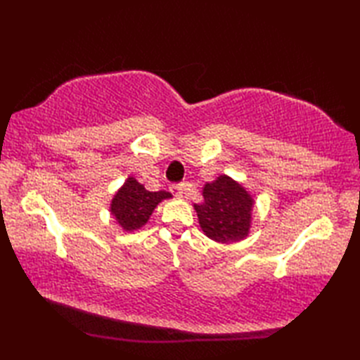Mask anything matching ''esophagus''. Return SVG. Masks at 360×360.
I'll return each instance as SVG.
<instances>
[{
	"instance_id": "1",
	"label": "esophagus",
	"mask_w": 360,
	"mask_h": 360,
	"mask_svg": "<svg viewBox=\"0 0 360 360\" xmlns=\"http://www.w3.org/2000/svg\"><path fill=\"white\" fill-rule=\"evenodd\" d=\"M170 192L174 196H182V193H184V184H172L170 186Z\"/></svg>"
}]
</instances>
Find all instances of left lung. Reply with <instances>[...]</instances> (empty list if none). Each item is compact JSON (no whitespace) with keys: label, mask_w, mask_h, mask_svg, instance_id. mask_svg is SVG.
I'll return each mask as SVG.
<instances>
[{"label":"left lung","mask_w":360,"mask_h":360,"mask_svg":"<svg viewBox=\"0 0 360 360\" xmlns=\"http://www.w3.org/2000/svg\"><path fill=\"white\" fill-rule=\"evenodd\" d=\"M204 201L195 204L201 229L218 243H235L248 236L250 227L252 198L238 182L223 174L207 182Z\"/></svg>","instance_id":"1"}]
</instances>
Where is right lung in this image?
<instances>
[{"instance_id":"add662e5","label":"right lung","mask_w":360,"mask_h":360,"mask_svg":"<svg viewBox=\"0 0 360 360\" xmlns=\"http://www.w3.org/2000/svg\"><path fill=\"white\" fill-rule=\"evenodd\" d=\"M167 198H172V195L164 190L148 192L134 178H128L112 198L111 213L125 231H136L147 223L156 205Z\"/></svg>"}]
</instances>
